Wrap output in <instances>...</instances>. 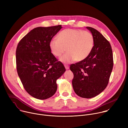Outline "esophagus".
<instances>
[{
    "mask_svg": "<svg viewBox=\"0 0 128 128\" xmlns=\"http://www.w3.org/2000/svg\"><path fill=\"white\" fill-rule=\"evenodd\" d=\"M64 66H65V67L66 69H68L69 68V66L68 65L65 64V65H64Z\"/></svg>",
    "mask_w": 128,
    "mask_h": 128,
    "instance_id": "34e87169",
    "label": "esophagus"
}]
</instances>
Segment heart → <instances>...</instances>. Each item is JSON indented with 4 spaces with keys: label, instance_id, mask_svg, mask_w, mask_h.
Masks as SVG:
<instances>
[{
    "label": "heart",
    "instance_id": "obj_1",
    "mask_svg": "<svg viewBox=\"0 0 128 128\" xmlns=\"http://www.w3.org/2000/svg\"><path fill=\"white\" fill-rule=\"evenodd\" d=\"M57 38L50 41V48L56 57H60L67 50L68 52L60 58L64 63L84 60L92 52L94 44L92 34L82 30L66 29L58 34Z\"/></svg>",
    "mask_w": 128,
    "mask_h": 128
}]
</instances>
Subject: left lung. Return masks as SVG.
Segmentation results:
<instances>
[{"mask_svg":"<svg viewBox=\"0 0 128 128\" xmlns=\"http://www.w3.org/2000/svg\"><path fill=\"white\" fill-rule=\"evenodd\" d=\"M86 28L92 32L94 45L88 56L82 61L70 65L74 74L72 84L80 97L91 98L106 88L114 66L113 54L109 42L96 29Z\"/></svg>","mask_w":128,"mask_h":128,"instance_id":"left-lung-1","label":"left lung"}]
</instances>
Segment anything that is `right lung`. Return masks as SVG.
Returning <instances> with one entry per match:
<instances>
[{
    "label": "right lung",
    "mask_w": 128,
    "mask_h": 128,
    "mask_svg": "<svg viewBox=\"0 0 128 128\" xmlns=\"http://www.w3.org/2000/svg\"><path fill=\"white\" fill-rule=\"evenodd\" d=\"M62 25L36 27L18 43L16 67L23 87L35 98L46 99L56 93V80L65 71L51 52L49 44Z\"/></svg>",
    "instance_id": "right-lung-1"
}]
</instances>
